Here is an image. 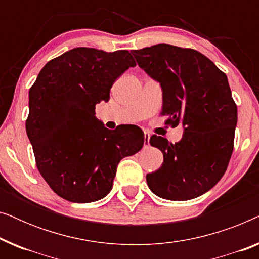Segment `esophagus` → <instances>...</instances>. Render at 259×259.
I'll return each instance as SVG.
<instances>
[{
  "mask_svg": "<svg viewBox=\"0 0 259 259\" xmlns=\"http://www.w3.org/2000/svg\"><path fill=\"white\" fill-rule=\"evenodd\" d=\"M150 138H151V134L150 133L144 132V146L145 147L150 146Z\"/></svg>",
  "mask_w": 259,
  "mask_h": 259,
  "instance_id": "1",
  "label": "esophagus"
}]
</instances>
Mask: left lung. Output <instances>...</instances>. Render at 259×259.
<instances>
[{"mask_svg":"<svg viewBox=\"0 0 259 259\" xmlns=\"http://www.w3.org/2000/svg\"><path fill=\"white\" fill-rule=\"evenodd\" d=\"M140 68L160 83L161 115L184 127L172 144L151 137L164 162L146 176L147 185L167 200H189L211 190L228 168L233 151L237 106L228 77L210 59L190 48L159 44L133 51Z\"/></svg>","mask_w":259,"mask_h":259,"instance_id":"8db88e82","label":"left lung"}]
</instances>
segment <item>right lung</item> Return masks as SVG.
Wrapping results in <instances>:
<instances>
[{"label":"right lung","mask_w":259,"mask_h":259,"mask_svg":"<svg viewBox=\"0 0 259 259\" xmlns=\"http://www.w3.org/2000/svg\"><path fill=\"white\" fill-rule=\"evenodd\" d=\"M134 66L128 51L77 47L46 63L29 90L27 136L38 172L63 199H102L120 160L143 147L139 127L111 131L95 116V105L107 102L114 81Z\"/></svg>","instance_id":"1"}]
</instances>
